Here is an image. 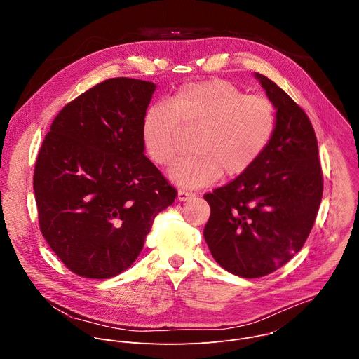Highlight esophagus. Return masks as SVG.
Returning a JSON list of instances; mask_svg holds the SVG:
<instances>
[{
  "label": "esophagus",
  "instance_id": "1",
  "mask_svg": "<svg viewBox=\"0 0 359 359\" xmlns=\"http://www.w3.org/2000/svg\"><path fill=\"white\" fill-rule=\"evenodd\" d=\"M196 194L194 193H191V191H187V190H179L177 191V198H179V201H186V200H189V198H191V197H194Z\"/></svg>",
  "mask_w": 359,
  "mask_h": 359
}]
</instances>
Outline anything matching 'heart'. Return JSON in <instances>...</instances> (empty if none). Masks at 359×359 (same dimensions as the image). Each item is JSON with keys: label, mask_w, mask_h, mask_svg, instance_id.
Returning a JSON list of instances; mask_svg holds the SVG:
<instances>
[{"label": "heart", "mask_w": 359, "mask_h": 359, "mask_svg": "<svg viewBox=\"0 0 359 359\" xmlns=\"http://www.w3.org/2000/svg\"><path fill=\"white\" fill-rule=\"evenodd\" d=\"M182 126L196 129L191 149L170 168V177L184 187L216 182L224 172L234 177L247 172L269 147L277 126L273 102L245 95L222 79L182 85L168 104H155L142 118L146 155L166 166L176 156Z\"/></svg>", "instance_id": "b5f03b06"}]
</instances>
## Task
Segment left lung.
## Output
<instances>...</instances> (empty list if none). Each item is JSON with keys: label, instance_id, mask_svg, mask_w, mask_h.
I'll return each instance as SVG.
<instances>
[{"label": "left lung", "instance_id": "1", "mask_svg": "<svg viewBox=\"0 0 359 359\" xmlns=\"http://www.w3.org/2000/svg\"><path fill=\"white\" fill-rule=\"evenodd\" d=\"M277 109L274 136L247 172L203 197L210 204L204 238L227 271L257 278L287 264L317 219L324 180L314 128L271 79L255 74Z\"/></svg>", "mask_w": 359, "mask_h": 359}]
</instances>
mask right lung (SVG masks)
I'll return each mask as SVG.
<instances>
[{
  "instance_id": "add662e5",
  "label": "right lung",
  "mask_w": 359,
  "mask_h": 359,
  "mask_svg": "<svg viewBox=\"0 0 359 359\" xmlns=\"http://www.w3.org/2000/svg\"><path fill=\"white\" fill-rule=\"evenodd\" d=\"M156 85L111 78L67 104L41 144L39 230L68 270L109 278L137 259L177 190L144 156L142 118Z\"/></svg>"
}]
</instances>
